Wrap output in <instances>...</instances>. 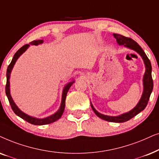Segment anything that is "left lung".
<instances>
[{"label": "left lung", "instance_id": "1", "mask_svg": "<svg viewBox=\"0 0 159 159\" xmlns=\"http://www.w3.org/2000/svg\"><path fill=\"white\" fill-rule=\"evenodd\" d=\"M113 36L116 39L117 43L119 45H124L125 47H127L135 51L138 54L140 55L143 58L145 65V73L144 74L143 76V93L142 95L141 99H139V102L137 103V105L133 108L132 111H130L128 113H124L122 115L118 116H105L103 114L99 113V112H97L95 108L93 106L92 102H91V106L93 111H94V113L98 116L99 118H102V119L107 120V121L110 122H116V123H123L127 121V120H130L131 118L134 117L135 116H137V114L140 113L141 111H143L144 109L145 108V107L147 106L148 102L150 96L153 91V79H152V75H151V71H152V67H151V63L150 62L149 59L148 58L147 55L145 54V53L143 50V48L140 47V46L139 45L137 42H135L134 40H132L130 38H127L124 36V35H119V34H113Z\"/></svg>", "mask_w": 159, "mask_h": 159}]
</instances>
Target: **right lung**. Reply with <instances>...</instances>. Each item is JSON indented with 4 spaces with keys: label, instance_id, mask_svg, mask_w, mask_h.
I'll use <instances>...</instances> for the list:
<instances>
[{
    "label": "right lung",
    "instance_id": "1",
    "mask_svg": "<svg viewBox=\"0 0 159 159\" xmlns=\"http://www.w3.org/2000/svg\"><path fill=\"white\" fill-rule=\"evenodd\" d=\"M43 42V40H37V41H32L30 44L31 45H39V44H41ZM30 46V44H25V46H23L22 47H21L20 49H19L17 52L15 53L14 54L13 59H12L10 65H8L7 71H6V96L8 97V101H9V103L11 105V107L12 110L14 112V113L16 114V116H18L19 117L22 118V119H24L27 121L30 124H34V125H45V124H51V123H53L58 119H60L62 116V113H64V110L65 107V99H66L67 93L68 92L69 89L70 88V86L73 85L74 83V81L69 82L68 84H67L65 86L63 89L62 91V102H61V105L60 109L58 110V111L57 113L53 114V115L48 116V117L44 118H37L35 117H32V116H30L27 115L26 113H23L22 111H20V109L18 108L17 106H16L15 103L13 99H12V97L11 96L10 94V82H9V78H10V74L11 72L12 69H13V67L14 64H15L16 61L17 60V59L20 57L22 55L23 53H24L25 51Z\"/></svg>",
    "mask_w": 159,
    "mask_h": 159
}]
</instances>
